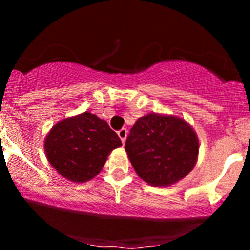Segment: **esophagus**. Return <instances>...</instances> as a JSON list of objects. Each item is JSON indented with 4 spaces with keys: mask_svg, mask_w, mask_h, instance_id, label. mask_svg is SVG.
<instances>
[{
    "mask_svg": "<svg viewBox=\"0 0 250 250\" xmlns=\"http://www.w3.org/2000/svg\"><path fill=\"white\" fill-rule=\"evenodd\" d=\"M127 134H128V130L125 128L120 129V130L117 131V135H119V137H120V139H121L122 143L125 142V137H127Z\"/></svg>",
    "mask_w": 250,
    "mask_h": 250,
    "instance_id": "esophagus-1",
    "label": "esophagus"
}]
</instances>
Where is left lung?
<instances>
[{
  "label": "left lung",
  "instance_id": "obj_1",
  "mask_svg": "<svg viewBox=\"0 0 250 250\" xmlns=\"http://www.w3.org/2000/svg\"><path fill=\"white\" fill-rule=\"evenodd\" d=\"M125 147L142 180L151 186H169L193 170L199 140L182 119L149 114L135 122Z\"/></svg>",
  "mask_w": 250,
  "mask_h": 250
}]
</instances>
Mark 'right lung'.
I'll list each match as a JSON object with an SVG mask.
<instances>
[{
  "label": "right lung",
  "instance_id": "add662e5",
  "mask_svg": "<svg viewBox=\"0 0 250 250\" xmlns=\"http://www.w3.org/2000/svg\"><path fill=\"white\" fill-rule=\"evenodd\" d=\"M121 145L104 120L84 113L54 125L44 149L50 165L62 176L85 182L100 173L109 153Z\"/></svg>",
  "mask_w": 250,
  "mask_h": 250
}]
</instances>
